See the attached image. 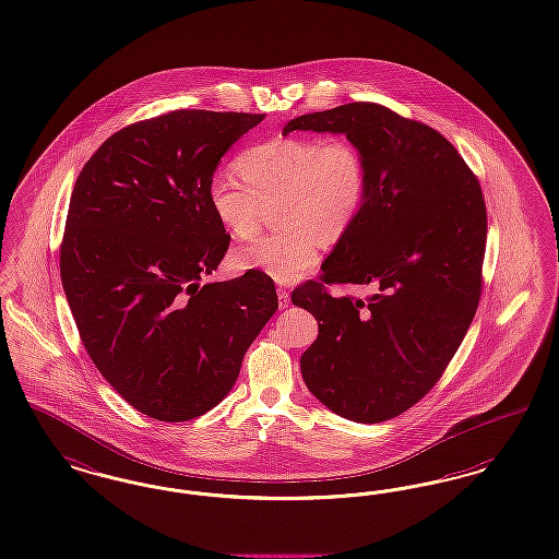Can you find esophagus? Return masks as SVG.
Here are the masks:
<instances>
[{
	"instance_id": "esophagus-1",
	"label": "esophagus",
	"mask_w": 559,
	"mask_h": 559,
	"mask_svg": "<svg viewBox=\"0 0 559 559\" xmlns=\"http://www.w3.org/2000/svg\"><path fill=\"white\" fill-rule=\"evenodd\" d=\"M276 293H278V306L285 310V308H287V306L290 304L289 290L283 289V287H278Z\"/></svg>"
}]
</instances>
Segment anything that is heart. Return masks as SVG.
<instances>
[{"label":"heart","mask_w":559,"mask_h":559,"mask_svg":"<svg viewBox=\"0 0 559 559\" xmlns=\"http://www.w3.org/2000/svg\"><path fill=\"white\" fill-rule=\"evenodd\" d=\"M239 173L218 170L207 182V203L235 239L260 228L264 207L278 203L274 223L285 228L235 251L241 270H262L293 283L320 260V239L338 241L359 218L368 198V162L345 136H281L237 159Z\"/></svg>","instance_id":"1"}]
</instances>
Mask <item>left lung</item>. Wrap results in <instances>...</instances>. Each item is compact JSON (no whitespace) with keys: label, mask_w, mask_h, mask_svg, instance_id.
Returning a JSON list of instances; mask_svg holds the SVG:
<instances>
[{"label":"left lung","mask_w":559,"mask_h":559,"mask_svg":"<svg viewBox=\"0 0 559 559\" xmlns=\"http://www.w3.org/2000/svg\"><path fill=\"white\" fill-rule=\"evenodd\" d=\"M290 131L343 133L368 162L356 224L290 301L316 316L301 356L313 397L374 425L420 402L445 372L478 308L487 207L476 177L445 136L368 102L304 114ZM370 284L368 300L333 298L323 283Z\"/></svg>","instance_id":"obj_1"}]
</instances>
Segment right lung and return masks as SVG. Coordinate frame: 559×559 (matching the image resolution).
<instances>
[{
	"label": "right lung",
	"mask_w": 559,
	"mask_h": 559,
	"mask_svg": "<svg viewBox=\"0 0 559 559\" xmlns=\"http://www.w3.org/2000/svg\"><path fill=\"white\" fill-rule=\"evenodd\" d=\"M262 120L177 110L134 122L102 143L72 189L60 274L79 335L118 395L162 423L223 402L278 308L260 270L201 285L230 241L207 182Z\"/></svg>",
	"instance_id": "1"
}]
</instances>
